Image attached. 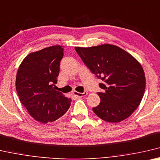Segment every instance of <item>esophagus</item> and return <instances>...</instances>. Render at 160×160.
I'll return each instance as SVG.
<instances>
[{"instance_id":"obj_1","label":"esophagus","mask_w":160,"mask_h":160,"mask_svg":"<svg viewBox=\"0 0 160 160\" xmlns=\"http://www.w3.org/2000/svg\"><path fill=\"white\" fill-rule=\"evenodd\" d=\"M87 92L86 91H84L83 93H79V92H77V91H74V94L75 96H77V97H83V96H85L87 95Z\"/></svg>"}]
</instances>
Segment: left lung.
<instances>
[{"label": "left lung", "instance_id": "obj_1", "mask_svg": "<svg viewBox=\"0 0 160 160\" xmlns=\"http://www.w3.org/2000/svg\"><path fill=\"white\" fill-rule=\"evenodd\" d=\"M77 54L98 79L101 103L93 111L105 121L128 118L140 103L145 90V72L131 54L112 44L75 48Z\"/></svg>", "mask_w": 160, "mask_h": 160}]
</instances>
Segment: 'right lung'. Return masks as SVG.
<instances>
[{
  "label": "right lung",
  "mask_w": 160,
  "mask_h": 160,
  "mask_svg": "<svg viewBox=\"0 0 160 160\" xmlns=\"http://www.w3.org/2000/svg\"><path fill=\"white\" fill-rule=\"evenodd\" d=\"M63 51L56 45L30 53L17 72L15 86L20 102L34 119L44 124L62 117L72 102L56 89Z\"/></svg>",
  "instance_id": "obj_1"
}]
</instances>
